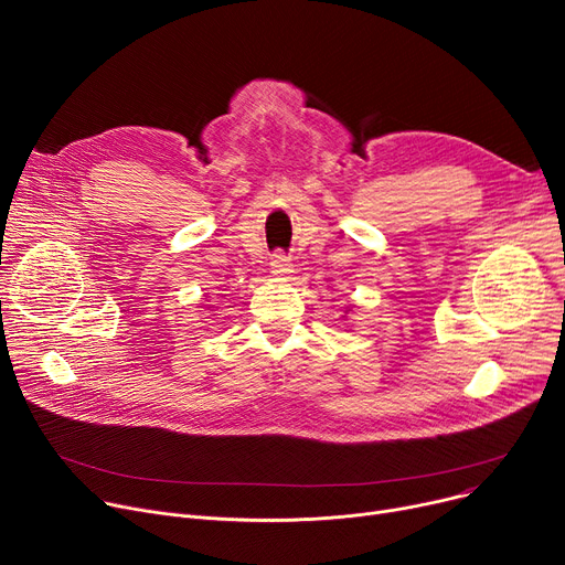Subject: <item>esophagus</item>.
Returning <instances> with one entry per match:
<instances>
[{
    "mask_svg": "<svg viewBox=\"0 0 565 565\" xmlns=\"http://www.w3.org/2000/svg\"><path fill=\"white\" fill-rule=\"evenodd\" d=\"M270 265H273V273H275V275H288L290 267H292V265H290V256H286L284 252H277V254L273 256V263H270Z\"/></svg>",
    "mask_w": 565,
    "mask_h": 565,
    "instance_id": "34e87169",
    "label": "esophagus"
}]
</instances>
